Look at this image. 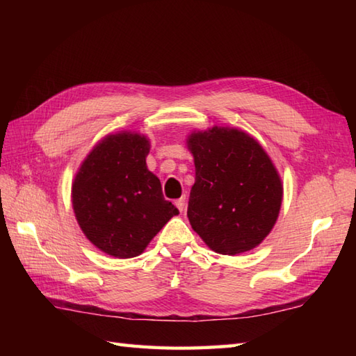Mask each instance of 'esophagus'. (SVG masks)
Wrapping results in <instances>:
<instances>
[{"label":"esophagus","mask_w":356,"mask_h":356,"mask_svg":"<svg viewBox=\"0 0 356 356\" xmlns=\"http://www.w3.org/2000/svg\"><path fill=\"white\" fill-rule=\"evenodd\" d=\"M176 207H177L180 213H184V211H185V197H180L179 200H176Z\"/></svg>","instance_id":"esophagus-1"}]
</instances>
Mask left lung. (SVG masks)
I'll use <instances>...</instances> for the list:
<instances>
[{
  "label": "left lung",
  "mask_w": 356,
  "mask_h": 356,
  "mask_svg": "<svg viewBox=\"0 0 356 356\" xmlns=\"http://www.w3.org/2000/svg\"><path fill=\"white\" fill-rule=\"evenodd\" d=\"M195 182L188 220L209 249L223 255L251 251L269 236L283 202V182L251 134L211 127L188 134Z\"/></svg>",
  "instance_id": "obj_1"
}]
</instances>
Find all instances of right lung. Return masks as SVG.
I'll list each match as a JSON object with an SVG mask.
<instances>
[{"label": "right lung", "instance_id": "obj_1", "mask_svg": "<svg viewBox=\"0 0 356 356\" xmlns=\"http://www.w3.org/2000/svg\"><path fill=\"white\" fill-rule=\"evenodd\" d=\"M149 139L136 131L107 134L82 161L72 184L79 228L99 251L131 259L145 251L179 211L163 199L147 166Z\"/></svg>", "mask_w": 356, "mask_h": 356}]
</instances>
